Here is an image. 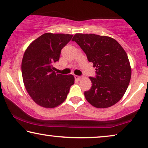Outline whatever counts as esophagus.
Returning a JSON list of instances; mask_svg holds the SVG:
<instances>
[{
  "label": "esophagus",
  "instance_id": "34e87169",
  "mask_svg": "<svg viewBox=\"0 0 148 148\" xmlns=\"http://www.w3.org/2000/svg\"><path fill=\"white\" fill-rule=\"evenodd\" d=\"M75 79L77 80H80L82 79V76H78V75H75Z\"/></svg>",
  "mask_w": 148,
  "mask_h": 148
}]
</instances>
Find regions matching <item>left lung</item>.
I'll return each instance as SVG.
<instances>
[{"mask_svg": "<svg viewBox=\"0 0 148 148\" xmlns=\"http://www.w3.org/2000/svg\"><path fill=\"white\" fill-rule=\"evenodd\" d=\"M75 42L96 67V77H90L92 88L84 92L87 101L98 108L114 105L124 96L130 82L128 56L116 40L105 36L76 34Z\"/></svg>", "mask_w": 148, "mask_h": 148, "instance_id": "left-lung-1", "label": "left lung"}]
</instances>
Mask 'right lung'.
<instances>
[{"mask_svg":"<svg viewBox=\"0 0 148 148\" xmlns=\"http://www.w3.org/2000/svg\"><path fill=\"white\" fill-rule=\"evenodd\" d=\"M73 37L71 34L46 33L29 44L21 62L22 77L26 90L39 106L52 108L66 100L73 75L56 74L52 64L58 61L61 50Z\"/></svg>","mask_w":148,"mask_h":148,"instance_id":"1","label":"right lung"}]
</instances>
